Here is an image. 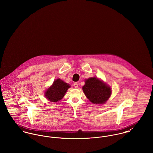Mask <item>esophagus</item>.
<instances>
[{"mask_svg":"<svg viewBox=\"0 0 153 153\" xmlns=\"http://www.w3.org/2000/svg\"><path fill=\"white\" fill-rule=\"evenodd\" d=\"M74 87L75 88H77L78 87V84L77 83H76V82L74 83Z\"/></svg>","mask_w":153,"mask_h":153,"instance_id":"esophagus-1","label":"esophagus"}]
</instances>
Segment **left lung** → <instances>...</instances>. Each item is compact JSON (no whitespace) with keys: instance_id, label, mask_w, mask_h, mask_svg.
<instances>
[{"instance_id":"obj_1","label":"left lung","mask_w":153,"mask_h":153,"mask_svg":"<svg viewBox=\"0 0 153 153\" xmlns=\"http://www.w3.org/2000/svg\"><path fill=\"white\" fill-rule=\"evenodd\" d=\"M82 89L88 99L95 104L105 103L109 99L112 92L109 85L96 77L85 79Z\"/></svg>"}]
</instances>
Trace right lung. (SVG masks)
I'll use <instances>...</instances> for the list:
<instances>
[{
	"instance_id": "1",
	"label": "right lung",
	"mask_w": 153,
	"mask_h": 153,
	"mask_svg": "<svg viewBox=\"0 0 153 153\" xmlns=\"http://www.w3.org/2000/svg\"><path fill=\"white\" fill-rule=\"evenodd\" d=\"M70 87L69 84L58 78L55 80L53 84L45 91V96L49 101L56 102L64 97L66 92Z\"/></svg>"
}]
</instances>
